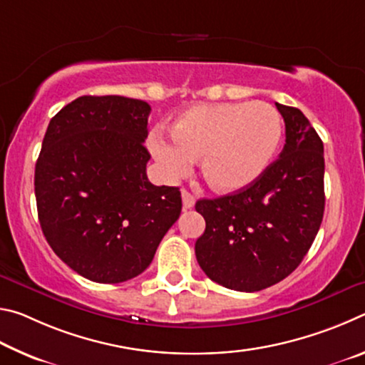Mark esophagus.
Returning a JSON list of instances; mask_svg holds the SVG:
<instances>
[{
    "mask_svg": "<svg viewBox=\"0 0 365 365\" xmlns=\"http://www.w3.org/2000/svg\"><path fill=\"white\" fill-rule=\"evenodd\" d=\"M182 201H183V209H191L195 206V196L191 195L188 190H182Z\"/></svg>",
    "mask_w": 365,
    "mask_h": 365,
    "instance_id": "obj_1",
    "label": "esophagus"
}]
</instances>
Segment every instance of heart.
Here are the masks:
<instances>
[{
    "label": "heart",
    "instance_id": "heart-1",
    "mask_svg": "<svg viewBox=\"0 0 365 365\" xmlns=\"http://www.w3.org/2000/svg\"><path fill=\"white\" fill-rule=\"evenodd\" d=\"M282 133L279 110L265 101L206 104L178 115L170 127L174 143L154 135L150 148L170 177L188 172L200 159L207 187L230 195L248 188L270 168Z\"/></svg>",
    "mask_w": 365,
    "mask_h": 365
}]
</instances>
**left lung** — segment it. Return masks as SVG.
I'll use <instances>...</instances> for the list:
<instances>
[{"label":"left lung","mask_w":365,"mask_h":365,"mask_svg":"<svg viewBox=\"0 0 365 365\" xmlns=\"http://www.w3.org/2000/svg\"><path fill=\"white\" fill-rule=\"evenodd\" d=\"M285 146L248 188L195 209L206 220L195 252L202 272L237 292H261L298 267L322 224L324 143L298 108L275 103Z\"/></svg>","instance_id":"left-lung-1"}]
</instances>
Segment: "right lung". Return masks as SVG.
<instances>
[{
	"label": "right lung",
	"mask_w": 365,
	"mask_h": 365,
	"mask_svg": "<svg viewBox=\"0 0 365 365\" xmlns=\"http://www.w3.org/2000/svg\"><path fill=\"white\" fill-rule=\"evenodd\" d=\"M150 104L80 96L49 120L35 165L43 235L85 279L120 283L151 264L182 212L177 187L146 175Z\"/></svg>",
	"instance_id": "1"
}]
</instances>
